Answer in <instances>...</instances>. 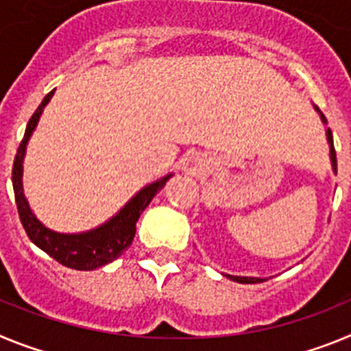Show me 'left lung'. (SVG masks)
<instances>
[{
	"label": "left lung",
	"instance_id": "obj_1",
	"mask_svg": "<svg viewBox=\"0 0 351 351\" xmlns=\"http://www.w3.org/2000/svg\"><path fill=\"white\" fill-rule=\"evenodd\" d=\"M316 110L320 112V108L316 107ZM322 119H324V123L327 125V117L322 114ZM327 138L328 142H330V160H332V169L334 172L337 173V160H336V149H334V144H332V132H330V128L327 130ZM228 276V274H226ZM230 280L237 281V283H244V285H253V283H262L263 280H260V278H243V276H228Z\"/></svg>",
	"mask_w": 351,
	"mask_h": 351
}]
</instances>
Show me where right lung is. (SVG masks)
I'll return each instance as SVG.
<instances>
[{
    "label": "right lung",
    "mask_w": 351,
    "mask_h": 351,
    "mask_svg": "<svg viewBox=\"0 0 351 351\" xmlns=\"http://www.w3.org/2000/svg\"><path fill=\"white\" fill-rule=\"evenodd\" d=\"M52 95H54V91H51L43 98L42 104L35 110V114L31 116L29 123L26 126L23 142L19 144L17 154H15L14 160V169H12V184H14L15 204H17L19 218H21V223H23L27 237L40 250L45 251L49 256H52L56 262H60L64 267L75 269V271H93V269L101 267L105 263L116 260L133 243L135 230H137V221L141 218L142 210L149 206V202L153 200L154 195L165 186L170 176L163 178L161 181L145 186L144 190L138 191L117 213V216H114L110 221L101 225L100 228H95L91 232L77 235L56 234V232L45 228L33 216L29 207H27L26 198H24L23 193V181H21V178H23V158L24 151H26L27 138L31 137V132L35 130L36 123L40 119V114H42L43 107L49 104Z\"/></svg>",
    "instance_id": "add662e5"
}]
</instances>
